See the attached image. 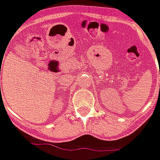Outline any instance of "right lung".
Returning a JSON list of instances; mask_svg holds the SVG:
<instances>
[{"label": "right lung", "mask_w": 160, "mask_h": 160, "mask_svg": "<svg viewBox=\"0 0 160 160\" xmlns=\"http://www.w3.org/2000/svg\"><path fill=\"white\" fill-rule=\"evenodd\" d=\"M0 87H1V86H0Z\"/></svg>", "instance_id": "right-lung-1"}]
</instances>
